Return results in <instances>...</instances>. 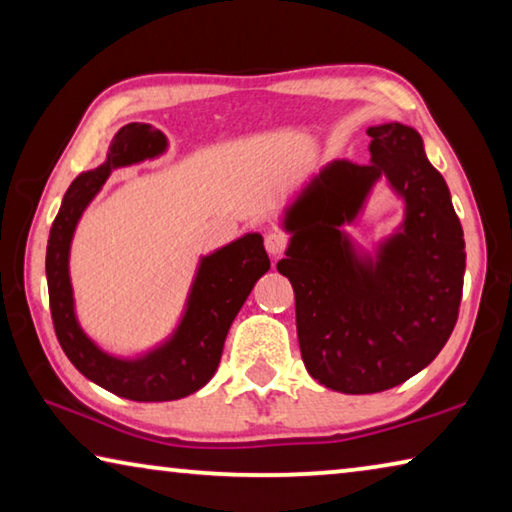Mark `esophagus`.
Wrapping results in <instances>:
<instances>
[{"label": "esophagus", "mask_w": 512, "mask_h": 512, "mask_svg": "<svg viewBox=\"0 0 512 512\" xmlns=\"http://www.w3.org/2000/svg\"><path fill=\"white\" fill-rule=\"evenodd\" d=\"M264 246H266V250H268V255H273V257H277V255H282L284 250H287V246H289V237L284 235V232H268L266 235V239H264Z\"/></svg>", "instance_id": "obj_1"}]
</instances>
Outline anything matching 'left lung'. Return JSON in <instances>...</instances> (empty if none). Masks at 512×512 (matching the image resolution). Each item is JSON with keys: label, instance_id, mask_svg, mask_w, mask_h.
<instances>
[{"label": "left lung", "instance_id": "obj_1", "mask_svg": "<svg viewBox=\"0 0 512 512\" xmlns=\"http://www.w3.org/2000/svg\"><path fill=\"white\" fill-rule=\"evenodd\" d=\"M370 164L334 160L298 196L277 271L296 293L300 354L332 391H388L427 368L458 318L465 241L445 178L431 167L411 126L368 128ZM386 175L407 203L403 230L377 258L359 256L340 230Z\"/></svg>", "mask_w": 512, "mask_h": 512}]
</instances>
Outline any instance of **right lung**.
Masks as SVG:
<instances>
[{
  "label": "right lung",
  "instance_id": "obj_1",
  "mask_svg": "<svg viewBox=\"0 0 512 512\" xmlns=\"http://www.w3.org/2000/svg\"><path fill=\"white\" fill-rule=\"evenodd\" d=\"M167 137L149 124H128L115 135L101 167L83 171L69 185L47 244V287L58 343L81 375L106 391L135 402H169L196 393L219 368L225 336L248 293L271 262L262 235H244L201 259L187 311L171 339L137 359H117L97 348L74 314L69 246L88 203L110 171L155 158Z\"/></svg>",
  "mask_w": 512,
  "mask_h": 512
}]
</instances>
